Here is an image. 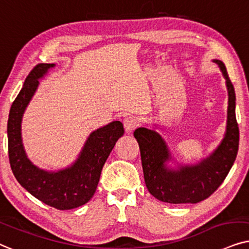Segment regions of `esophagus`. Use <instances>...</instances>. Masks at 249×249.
<instances>
[{"instance_id":"1","label":"esophagus","mask_w":249,"mask_h":249,"mask_svg":"<svg viewBox=\"0 0 249 249\" xmlns=\"http://www.w3.org/2000/svg\"><path fill=\"white\" fill-rule=\"evenodd\" d=\"M138 126H139V121L137 117H134V116H128V117L124 119V128L127 133L133 132Z\"/></svg>"}]
</instances>
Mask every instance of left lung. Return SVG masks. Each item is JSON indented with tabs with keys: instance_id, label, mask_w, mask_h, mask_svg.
I'll use <instances>...</instances> for the list:
<instances>
[{
	"instance_id": "obj_1",
	"label": "left lung",
	"mask_w": 249,
	"mask_h": 249,
	"mask_svg": "<svg viewBox=\"0 0 249 249\" xmlns=\"http://www.w3.org/2000/svg\"><path fill=\"white\" fill-rule=\"evenodd\" d=\"M228 90V118L224 138L217 148L196 164L168 166L174 161L166 141L156 130L139 127L134 131L141 152L144 182L158 200L168 204H197L216 191L236 160L239 147V128L236 119V93L227 68L217 59Z\"/></svg>"
}]
</instances>
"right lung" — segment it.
Returning a JSON list of instances; mask_svg holds the SVG:
<instances>
[{
    "instance_id": "obj_1",
    "label": "right lung",
    "mask_w": 249,
    "mask_h": 249,
    "mask_svg": "<svg viewBox=\"0 0 249 249\" xmlns=\"http://www.w3.org/2000/svg\"><path fill=\"white\" fill-rule=\"evenodd\" d=\"M54 66L39 64L26 77L9 112L8 148L11 170L21 187L49 206L65 211L82 206L93 197L102 167L116 142L124 134V127L121 122L115 121L92 132L77 159L62 170L46 171L33 164L22 144V116L37 90L39 79Z\"/></svg>"
}]
</instances>
